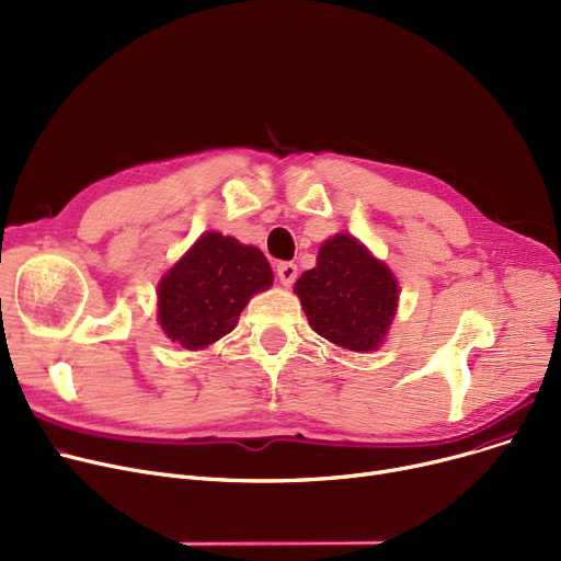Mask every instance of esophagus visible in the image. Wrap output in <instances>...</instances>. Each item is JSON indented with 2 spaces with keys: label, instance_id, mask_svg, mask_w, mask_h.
Here are the masks:
<instances>
[{
  "label": "esophagus",
  "instance_id": "1",
  "mask_svg": "<svg viewBox=\"0 0 561 561\" xmlns=\"http://www.w3.org/2000/svg\"><path fill=\"white\" fill-rule=\"evenodd\" d=\"M277 277L284 286H290L298 277V265L290 263V261H279L277 263Z\"/></svg>",
  "mask_w": 561,
  "mask_h": 561
}]
</instances>
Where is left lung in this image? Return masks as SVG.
I'll list each match as a JSON object with an SVG mask.
<instances>
[{"mask_svg":"<svg viewBox=\"0 0 561 561\" xmlns=\"http://www.w3.org/2000/svg\"><path fill=\"white\" fill-rule=\"evenodd\" d=\"M296 294L313 332L355 353L382 344L399 305L392 271L348 233L323 242L316 267L296 282Z\"/></svg>","mask_w":561,"mask_h":561,"instance_id":"obj_1","label":"left lung"}]
</instances>
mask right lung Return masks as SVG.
Returning <instances> with one entry per match:
<instances>
[{
  "label": "right lung",
  "mask_w": 561,
  "mask_h": 561,
  "mask_svg": "<svg viewBox=\"0 0 561 561\" xmlns=\"http://www.w3.org/2000/svg\"><path fill=\"white\" fill-rule=\"evenodd\" d=\"M271 286L273 271L261 250L208 231L160 279V328L187 351L208 348L236 328L250 298Z\"/></svg>",
  "instance_id": "right-lung-1"
}]
</instances>
